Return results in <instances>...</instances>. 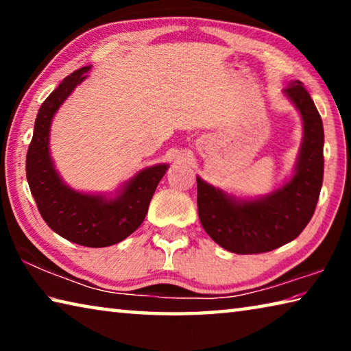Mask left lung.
I'll use <instances>...</instances> for the list:
<instances>
[{"label":"left lung","mask_w":351,"mask_h":351,"mask_svg":"<svg viewBox=\"0 0 351 351\" xmlns=\"http://www.w3.org/2000/svg\"><path fill=\"white\" fill-rule=\"evenodd\" d=\"M283 93L299 110L304 141L294 175L274 192L241 199L197 176L198 215L210 239L235 254H261L299 237L310 223L324 180V125L302 82H291Z\"/></svg>","instance_id":"1"}]
</instances>
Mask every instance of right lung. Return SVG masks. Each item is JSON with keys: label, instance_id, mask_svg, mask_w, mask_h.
<instances>
[{"label": "right lung", "instance_id": "1", "mask_svg": "<svg viewBox=\"0 0 351 351\" xmlns=\"http://www.w3.org/2000/svg\"><path fill=\"white\" fill-rule=\"evenodd\" d=\"M88 71L90 66H85L64 77L40 106L26 154V178L41 217L56 234L82 246L105 247L125 240L142 224L169 164L138 171L114 198L77 192L63 182L49 153L51 123L60 105L86 79Z\"/></svg>", "mask_w": 351, "mask_h": 351}]
</instances>
